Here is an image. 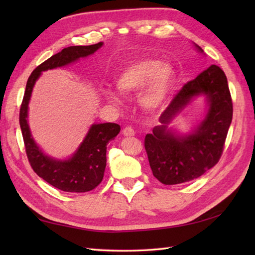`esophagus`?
Instances as JSON below:
<instances>
[{
    "label": "esophagus",
    "mask_w": 255,
    "mask_h": 255,
    "mask_svg": "<svg viewBox=\"0 0 255 255\" xmlns=\"http://www.w3.org/2000/svg\"><path fill=\"white\" fill-rule=\"evenodd\" d=\"M123 134H124L125 137H132V136H134V130H133V128L129 127V126L125 127V128L123 129Z\"/></svg>",
    "instance_id": "obj_1"
}]
</instances>
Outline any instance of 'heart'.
I'll return each mask as SVG.
<instances>
[{"label":"heart","instance_id":"heart-1","mask_svg":"<svg viewBox=\"0 0 255 255\" xmlns=\"http://www.w3.org/2000/svg\"><path fill=\"white\" fill-rule=\"evenodd\" d=\"M174 82V73L170 66L160 64L154 59H141L125 68L117 79V89L124 95L140 94V104L147 111L159 110L164 105ZM108 99L118 103V97L107 93Z\"/></svg>","mask_w":255,"mask_h":255}]
</instances>
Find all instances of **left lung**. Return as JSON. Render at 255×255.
<instances>
[{"instance_id":"1","label":"left lung","mask_w":255,"mask_h":255,"mask_svg":"<svg viewBox=\"0 0 255 255\" xmlns=\"http://www.w3.org/2000/svg\"><path fill=\"white\" fill-rule=\"evenodd\" d=\"M199 51H203L196 46ZM208 96L210 108L204 121L192 135L175 137L167 125L194 96ZM231 94L225 72L211 64L194 80L184 84L161 114V126L144 138V149L151 170L164 185L182 184L202 176L218 163L224 152L232 121Z\"/></svg>"}]
</instances>
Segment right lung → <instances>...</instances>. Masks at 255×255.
<instances>
[{"instance_id": "add662e5", "label": "right lung", "mask_w": 255, "mask_h": 255, "mask_svg": "<svg viewBox=\"0 0 255 255\" xmlns=\"http://www.w3.org/2000/svg\"><path fill=\"white\" fill-rule=\"evenodd\" d=\"M102 45L103 42L91 46H71L47 59L29 75L23 102L20 104L19 125L26 155L31 169L42 180L63 192L84 193L92 191L99 185L104 176L107 143L119 133L121 126L113 123L93 125L77 153L67 161H57L42 153L30 136L26 119L28 101L32 86L42 71L66 66L81 57L92 55Z\"/></svg>"}]
</instances>
